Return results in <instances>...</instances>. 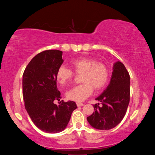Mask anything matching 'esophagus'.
Instances as JSON below:
<instances>
[{
	"label": "esophagus",
	"instance_id": "esophagus-1",
	"mask_svg": "<svg viewBox=\"0 0 155 155\" xmlns=\"http://www.w3.org/2000/svg\"><path fill=\"white\" fill-rule=\"evenodd\" d=\"M77 105L78 107H82V106L84 105V104L82 103H78V102H77Z\"/></svg>",
	"mask_w": 155,
	"mask_h": 155
}]
</instances>
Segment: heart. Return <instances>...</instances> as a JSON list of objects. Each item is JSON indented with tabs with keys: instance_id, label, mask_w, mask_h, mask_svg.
<instances>
[{
	"instance_id": "heart-1",
	"label": "heart",
	"mask_w": 155,
	"mask_h": 155,
	"mask_svg": "<svg viewBox=\"0 0 155 155\" xmlns=\"http://www.w3.org/2000/svg\"><path fill=\"white\" fill-rule=\"evenodd\" d=\"M74 71L64 65L58 68L56 73L57 81L62 85H65L77 74H83L80 85L74 86L66 93V96L71 101L81 102L91 95L94 88L98 91L107 85L109 79V70L103 62L90 57H81L71 61ZM75 72L74 73V72Z\"/></svg>"
}]
</instances>
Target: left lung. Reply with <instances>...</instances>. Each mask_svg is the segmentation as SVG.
<instances>
[{
  "instance_id": "1",
  "label": "left lung",
  "mask_w": 155,
  "mask_h": 155,
  "mask_svg": "<svg viewBox=\"0 0 155 155\" xmlns=\"http://www.w3.org/2000/svg\"><path fill=\"white\" fill-rule=\"evenodd\" d=\"M109 85L96 100L94 111L87 117L91 127L99 130H109L116 127L124 118L130 101V76L124 65L115 63Z\"/></svg>"
}]
</instances>
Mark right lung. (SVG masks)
Masks as SVG:
<instances>
[{
  "mask_svg": "<svg viewBox=\"0 0 155 155\" xmlns=\"http://www.w3.org/2000/svg\"><path fill=\"white\" fill-rule=\"evenodd\" d=\"M63 62L62 51L47 50L34 57L23 73L25 109L34 124L46 133L64 130L72 111L77 108L74 101H61L59 105L54 103V101L61 98L56 73Z\"/></svg>",
  "mask_w": 155,
  "mask_h": 155,
  "instance_id": "1",
  "label": "right lung"
}]
</instances>
